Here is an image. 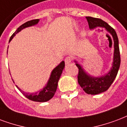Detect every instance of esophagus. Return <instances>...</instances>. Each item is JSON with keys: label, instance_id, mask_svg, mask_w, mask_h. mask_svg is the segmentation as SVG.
I'll use <instances>...</instances> for the list:
<instances>
[{"label": "esophagus", "instance_id": "obj_1", "mask_svg": "<svg viewBox=\"0 0 127 127\" xmlns=\"http://www.w3.org/2000/svg\"><path fill=\"white\" fill-rule=\"evenodd\" d=\"M71 61H72V59H71V56H67L64 59V62H65L66 64H69L71 63Z\"/></svg>", "mask_w": 127, "mask_h": 127}]
</instances>
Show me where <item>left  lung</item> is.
I'll return each instance as SVG.
<instances>
[{"label": "left lung", "mask_w": 127, "mask_h": 127, "mask_svg": "<svg viewBox=\"0 0 127 127\" xmlns=\"http://www.w3.org/2000/svg\"><path fill=\"white\" fill-rule=\"evenodd\" d=\"M91 30L97 28H103L112 36L114 41L113 62L110 70L105 75L99 77H93L87 73L83 66L75 60L76 66L79 68L78 83L87 94L96 95L104 92L110 87L115 79L121 64V56L119 51V39L115 30L102 19L92 17H85Z\"/></svg>", "instance_id": "8db88e82"}]
</instances>
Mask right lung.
<instances>
[{"instance_id":"obj_1","label":"right lung","mask_w":127,"mask_h":127,"mask_svg":"<svg viewBox=\"0 0 127 127\" xmlns=\"http://www.w3.org/2000/svg\"><path fill=\"white\" fill-rule=\"evenodd\" d=\"M39 21H40V19H33V20L29 21L28 22L23 23V25H21L19 28H17V30H16L15 33H13V34L11 35V37H10V40H9V42H11V40L15 36V35L18 33L21 30L26 28H29L31 26L37 25L39 22ZM64 68V62L62 61L58 66H56L52 71L49 79L46 85L43 87V89L39 90L37 92L25 93V92H23V90H21L17 85H16V87H17V89L25 95V97L30 100H32V101L38 102H47L51 98H52L54 95L55 94L56 89H57V86H58V82H59V79L61 77V74L63 73ZM12 80H13V79H12ZM13 81L14 82L13 80Z\"/></svg>"}]
</instances>
